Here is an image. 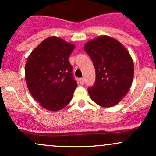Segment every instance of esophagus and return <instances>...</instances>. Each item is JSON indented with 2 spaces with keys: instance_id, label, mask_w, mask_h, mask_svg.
Returning <instances> with one entry per match:
<instances>
[{
  "instance_id": "esophagus-1",
  "label": "esophagus",
  "mask_w": 156,
  "mask_h": 156,
  "mask_svg": "<svg viewBox=\"0 0 156 156\" xmlns=\"http://www.w3.org/2000/svg\"><path fill=\"white\" fill-rule=\"evenodd\" d=\"M79 82H80V85H83V83H84V78H80V79H79Z\"/></svg>"
}]
</instances>
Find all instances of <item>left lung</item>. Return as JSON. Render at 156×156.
I'll return each instance as SVG.
<instances>
[{
  "mask_svg": "<svg viewBox=\"0 0 156 156\" xmlns=\"http://www.w3.org/2000/svg\"><path fill=\"white\" fill-rule=\"evenodd\" d=\"M95 68L94 84L88 89L91 99L102 107L117 105L126 95L133 79V62L117 39L101 36L84 45Z\"/></svg>",
  "mask_w": 156,
  "mask_h": 156,
  "instance_id": "8db88e82",
  "label": "left lung"
}]
</instances>
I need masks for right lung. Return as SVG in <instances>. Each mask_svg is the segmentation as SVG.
<instances>
[{
    "label": "right lung",
    "instance_id": "add662e5",
    "mask_svg": "<svg viewBox=\"0 0 156 156\" xmlns=\"http://www.w3.org/2000/svg\"><path fill=\"white\" fill-rule=\"evenodd\" d=\"M74 44L57 37L42 41L28 55L25 73L28 90L47 110L56 112L69 104L77 81L73 78L69 55Z\"/></svg>",
    "mask_w": 156,
    "mask_h": 156
}]
</instances>
